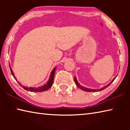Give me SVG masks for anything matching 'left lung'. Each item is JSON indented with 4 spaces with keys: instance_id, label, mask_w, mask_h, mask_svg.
<instances>
[{
    "instance_id": "obj_1",
    "label": "left lung",
    "mask_w": 130,
    "mask_h": 130,
    "mask_svg": "<svg viewBox=\"0 0 130 130\" xmlns=\"http://www.w3.org/2000/svg\"><path fill=\"white\" fill-rule=\"evenodd\" d=\"M116 77H115L113 79V80L109 84H108V85H107V86H105V87H104L103 88H101V89H98V90L93 89H89V88H87L84 87L83 86H82V85H81L80 84H79V83L77 82V81L76 78L75 77H74V81H75V83H76V84L77 86V87L79 88H80L81 90H83V91H85V92H97V91H102V90H103V89H104L106 88H107V87L109 86V85H111V84L112 83L113 81H114V80H115V79L116 78Z\"/></svg>"
}]
</instances>
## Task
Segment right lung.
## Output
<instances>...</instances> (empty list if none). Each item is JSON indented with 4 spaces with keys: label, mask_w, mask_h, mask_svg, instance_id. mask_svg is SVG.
Listing matches in <instances>:
<instances>
[{
    "label": "right lung",
    "mask_w": 130,
    "mask_h": 130,
    "mask_svg": "<svg viewBox=\"0 0 130 130\" xmlns=\"http://www.w3.org/2000/svg\"><path fill=\"white\" fill-rule=\"evenodd\" d=\"M9 65H10V63H9ZM10 68L11 72V73H12V75L14 76V77L15 79H16L14 77V73H13L12 70L10 66ZM56 67L54 68V69H53L52 72H51V74H50V75L49 81H47V83L46 84H45L44 85H42V86H41V87H38V88L26 87L23 86V85H22L20 83L18 82V83L19 84V85H20L23 88V89H25V90H26V91H30V92H43V91H46V90L49 89L52 86L53 83L54 76V73H55V71H56Z\"/></svg>",
    "instance_id": "obj_1"
}]
</instances>
